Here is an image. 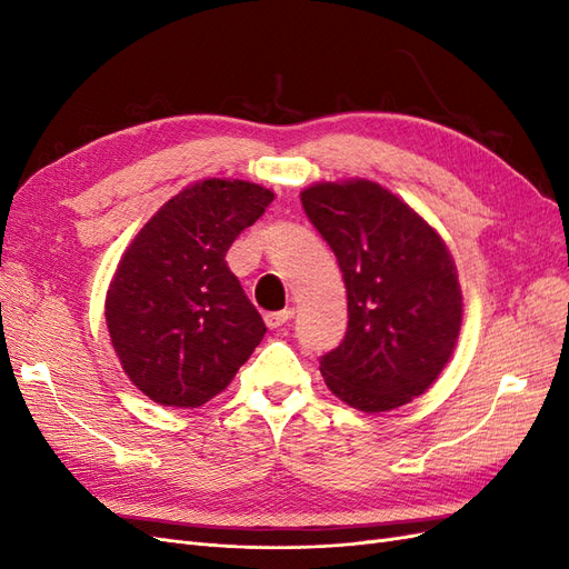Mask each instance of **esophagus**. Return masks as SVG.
<instances>
[{"mask_svg":"<svg viewBox=\"0 0 569 569\" xmlns=\"http://www.w3.org/2000/svg\"><path fill=\"white\" fill-rule=\"evenodd\" d=\"M291 316H295V311H289V308H284V311L266 313L263 320H266V325L270 327V330H278V327H282L287 320H291Z\"/></svg>","mask_w":569,"mask_h":569,"instance_id":"esophagus-1","label":"esophagus"}]
</instances>
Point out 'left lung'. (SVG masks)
Here are the masks:
<instances>
[{
	"label": "left lung",
	"mask_w": 569,
	"mask_h": 569,
	"mask_svg": "<svg viewBox=\"0 0 569 569\" xmlns=\"http://www.w3.org/2000/svg\"><path fill=\"white\" fill-rule=\"evenodd\" d=\"M301 203L335 251L349 299L347 335L320 356L325 385L366 412L408 403L437 380L460 332L449 249L408 203L368 180L313 184Z\"/></svg>",
	"instance_id": "left-lung-1"
}]
</instances>
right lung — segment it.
Listing matches in <instances>:
<instances>
[{"instance_id":"add662e5","label":"right lung","mask_w":569,"mask_h":569,"mask_svg":"<svg viewBox=\"0 0 569 569\" xmlns=\"http://www.w3.org/2000/svg\"><path fill=\"white\" fill-rule=\"evenodd\" d=\"M274 199L244 180H203L153 216L120 258L107 297L111 343L151 401L197 408L226 389L266 325L226 263Z\"/></svg>"}]
</instances>
